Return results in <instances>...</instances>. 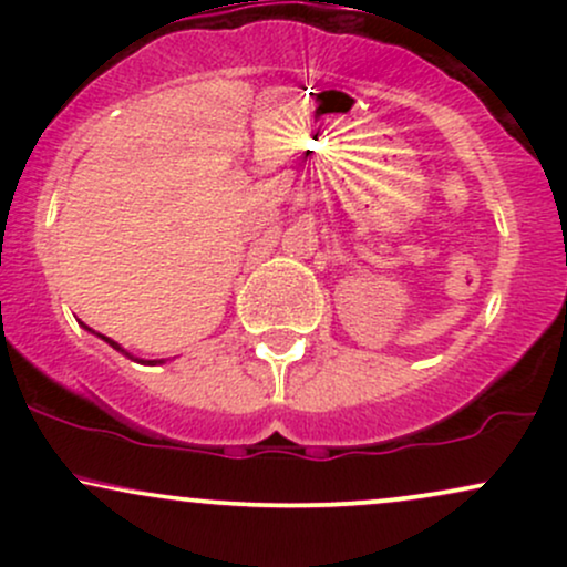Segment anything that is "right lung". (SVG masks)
<instances>
[{"label":"right lung","mask_w":567,"mask_h":567,"mask_svg":"<svg viewBox=\"0 0 567 567\" xmlns=\"http://www.w3.org/2000/svg\"><path fill=\"white\" fill-rule=\"evenodd\" d=\"M103 338H106V336H103ZM106 341H109V338H106ZM109 343H112V347H114V349H120V347H116V343H114V341H109Z\"/></svg>","instance_id":"right-lung-1"}]
</instances>
